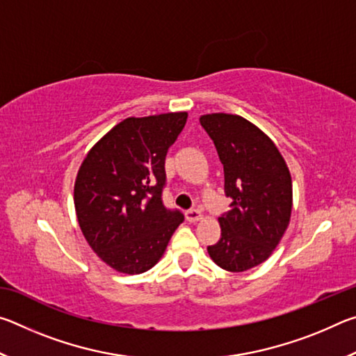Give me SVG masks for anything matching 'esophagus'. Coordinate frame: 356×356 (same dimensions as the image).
I'll return each mask as SVG.
<instances>
[{"label": "esophagus", "mask_w": 356, "mask_h": 356, "mask_svg": "<svg viewBox=\"0 0 356 356\" xmlns=\"http://www.w3.org/2000/svg\"><path fill=\"white\" fill-rule=\"evenodd\" d=\"M185 216H186V220H188L190 222H196V221L202 220V212H201L200 209H191V210H188V212L185 213Z\"/></svg>", "instance_id": "esophagus-1"}]
</instances>
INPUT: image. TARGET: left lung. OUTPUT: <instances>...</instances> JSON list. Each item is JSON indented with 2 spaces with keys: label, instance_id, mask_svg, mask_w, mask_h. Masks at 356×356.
Listing matches in <instances>:
<instances>
[{
  "label": "left lung",
  "instance_id": "obj_1",
  "mask_svg": "<svg viewBox=\"0 0 356 356\" xmlns=\"http://www.w3.org/2000/svg\"><path fill=\"white\" fill-rule=\"evenodd\" d=\"M200 122L213 140L225 193L232 197L209 256L227 272H246L267 261L284 236L292 213L291 171L275 143L245 118L212 113Z\"/></svg>",
  "mask_w": 356,
  "mask_h": 356
}]
</instances>
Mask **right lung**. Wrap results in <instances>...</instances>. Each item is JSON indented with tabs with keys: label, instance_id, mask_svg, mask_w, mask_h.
I'll use <instances>...</instances> for the list:
<instances>
[{
	"label": "right lung",
	"instance_id": "1",
	"mask_svg": "<svg viewBox=\"0 0 356 356\" xmlns=\"http://www.w3.org/2000/svg\"><path fill=\"white\" fill-rule=\"evenodd\" d=\"M188 113L127 118L94 144L78 170L74 202L78 225L92 251L125 275L160 261L184 221L163 206L165 159Z\"/></svg>",
	"mask_w": 356,
	"mask_h": 356
}]
</instances>
